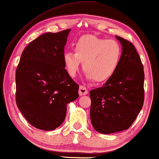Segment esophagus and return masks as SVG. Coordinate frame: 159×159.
<instances>
[{
	"instance_id": "esophagus-1",
	"label": "esophagus",
	"mask_w": 159,
	"mask_h": 159,
	"mask_svg": "<svg viewBox=\"0 0 159 159\" xmlns=\"http://www.w3.org/2000/svg\"><path fill=\"white\" fill-rule=\"evenodd\" d=\"M88 91L87 90V88L85 87L82 86V85H80V90H79V95H87L88 94Z\"/></svg>"
}]
</instances>
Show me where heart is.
<instances>
[{"mask_svg":"<svg viewBox=\"0 0 159 159\" xmlns=\"http://www.w3.org/2000/svg\"><path fill=\"white\" fill-rule=\"evenodd\" d=\"M74 51L64 54V64L71 77H75L80 63L88 80L97 82L110 79L118 69L121 58V48L114 40H106L88 34L78 39Z\"/></svg>","mask_w":159,"mask_h":159,"instance_id":"1","label":"heart"}]
</instances>
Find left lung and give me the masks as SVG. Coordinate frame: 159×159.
Returning a JSON list of instances; mask_svg holds the SVG:
<instances>
[{
    "label": "left lung",
    "mask_w": 159,
    "mask_h": 159,
    "mask_svg": "<svg viewBox=\"0 0 159 159\" xmlns=\"http://www.w3.org/2000/svg\"><path fill=\"white\" fill-rule=\"evenodd\" d=\"M121 45L119 66L101 88L91 90L90 120L97 132L111 134L127 129L144 102V71L134 45L116 36Z\"/></svg>",
    "instance_id": "8db88e82"
}]
</instances>
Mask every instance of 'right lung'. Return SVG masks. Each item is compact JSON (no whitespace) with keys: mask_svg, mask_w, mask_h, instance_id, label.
<instances>
[{"mask_svg":"<svg viewBox=\"0 0 159 159\" xmlns=\"http://www.w3.org/2000/svg\"><path fill=\"white\" fill-rule=\"evenodd\" d=\"M71 29L43 34L21 54L16 71V100L23 116L39 129L51 131L66 118L79 85L65 69L64 46Z\"/></svg>","mask_w":159,"mask_h":159,"instance_id":"right-lung-1","label":"right lung"}]
</instances>
